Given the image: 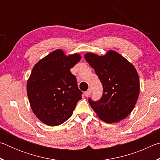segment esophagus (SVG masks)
Segmentation results:
<instances>
[{
	"label": "esophagus",
	"instance_id": "esophagus-1",
	"mask_svg": "<svg viewBox=\"0 0 160 160\" xmlns=\"http://www.w3.org/2000/svg\"><path fill=\"white\" fill-rule=\"evenodd\" d=\"M90 93H91V90L90 89H88V90H87L85 92V95L86 96V97H88V96H89L90 94Z\"/></svg>",
	"mask_w": 160,
	"mask_h": 160
}]
</instances>
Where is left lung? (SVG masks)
<instances>
[{
  "label": "left lung",
  "mask_w": 160,
  "mask_h": 160,
  "mask_svg": "<svg viewBox=\"0 0 160 160\" xmlns=\"http://www.w3.org/2000/svg\"><path fill=\"white\" fill-rule=\"evenodd\" d=\"M94 69L103 86L102 97L98 101L89 98L97 116L108 123L126 118L133 109L140 93V81L135 67L115 51L104 56L92 53L85 55Z\"/></svg>",
  "instance_id": "left-lung-1"
}]
</instances>
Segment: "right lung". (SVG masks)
<instances>
[{
	"mask_svg": "<svg viewBox=\"0 0 160 160\" xmlns=\"http://www.w3.org/2000/svg\"><path fill=\"white\" fill-rule=\"evenodd\" d=\"M74 53L66 56L57 49L34 66L27 83L29 104L37 117L50 126L61 125L72 116L82 92L70 68L80 61Z\"/></svg>",
	"mask_w": 160,
	"mask_h": 160,
	"instance_id": "obj_1",
	"label": "right lung"
}]
</instances>
